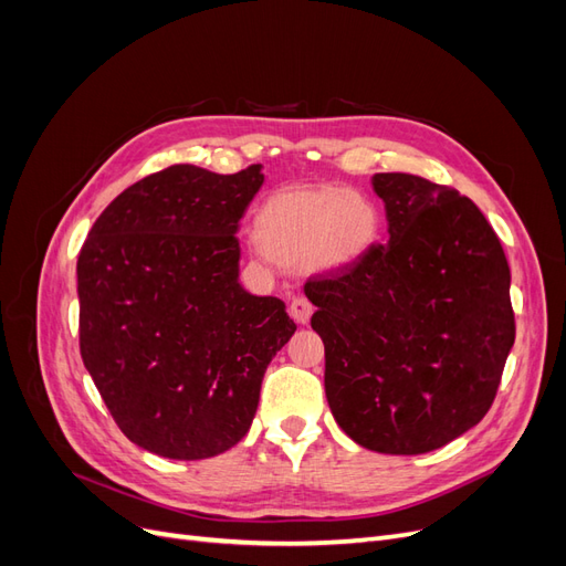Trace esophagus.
Wrapping results in <instances>:
<instances>
[{
  "instance_id": "34e87169",
  "label": "esophagus",
  "mask_w": 566,
  "mask_h": 566,
  "mask_svg": "<svg viewBox=\"0 0 566 566\" xmlns=\"http://www.w3.org/2000/svg\"><path fill=\"white\" fill-rule=\"evenodd\" d=\"M312 312H314V306L306 297H295L293 302H290V316H293L297 323L310 321Z\"/></svg>"
}]
</instances>
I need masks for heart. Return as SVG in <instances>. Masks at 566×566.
<instances>
[{
  "label": "heart",
  "instance_id": "b5f03b06",
  "mask_svg": "<svg viewBox=\"0 0 566 566\" xmlns=\"http://www.w3.org/2000/svg\"><path fill=\"white\" fill-rule=\"evenodd\" d=\"M380 210L370 198L342 186H287L256 214L260 250L285 266L342 271L378 243Z\"/></svg>",
  "mask_w": 566,
  "mask_h": 566
}]
</instances>
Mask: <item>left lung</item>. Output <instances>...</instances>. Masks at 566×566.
<instances>
[{"instance_id": "8db88e82", "label": "left lung", "mask_w": 566, "mask_h": 566, "mask_svg": "<svg viewBox=\"0 0 566 566\" xmlns=\"http://www.w3.org/2000/svg\"><path fill=\"white\" fill-rule=\"evenodd\" d=\"M389 241L304 293L325 347V397L358 447L418 455L486 416L515 345L499 235L455 188L382 172Z\"/></svg>"}]
</instances>
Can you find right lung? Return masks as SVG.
<instances>
[{
	"label": "right lung",
	"mask_w": 566,
	"mask_h": 566,
	"mask_svg": "<svg viewBox=\"0 0 566 566\" xmlns=\"http://www.w3.org/2000/svg\"><path fill=\"white\" fill-rule=\"evenodd\" d=\"M262 165H172L125 188L77 256L80 354L123 434L202 460L241 441L266 366L297 331L279 297L238 281V221Z\"/></svg>",
	"instance_id": "add662e5"
}]
</instances>
